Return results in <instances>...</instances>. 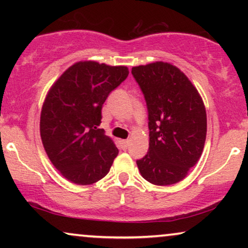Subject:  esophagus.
I'll return each mask as SVG.
<instances>
[{
    "label": "esophagus",
    "instance_id": "1",
    "mask_svg": "<svg viewBox=\"0 0 248 248\" xmlns=\"http://www.w3.org/2000/svg\"><path fill=\"white\" fill-rule=\"evenodd\" d=\"M121 144L124 149H127L128 144H130V141H128V140H121Z\"/></svg>",
    "mask_w": 248,
    "mask_h": 248
}]
</instances>
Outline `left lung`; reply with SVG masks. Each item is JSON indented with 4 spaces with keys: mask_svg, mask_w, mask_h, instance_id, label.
<instances>
[{
    "mask_svg": "<svg viewBox=\"0 0 248 248\" xmlns=\"http://www.w3.org/2000/svg\"><path fill=\"white\" fill-rule=\"evenodd\" d=\"M144 94L149 118V151L137 165L154 185L181 182L201 157L206 111L199 91L178 67L155 62L132 67Z\"/></svg>",
    "mask_w": 248,
    "mask_h": 248,
    "instance_id": "8db88e82",
    "label": "left lung"
}]
</instances>
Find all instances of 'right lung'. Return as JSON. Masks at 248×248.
<instances>
[{
	"instance_id": "1",
	"label": "right lung",
	"mask_w": 248,
	"mask_h": 248,
	"mask_svg": "<svg viewBox=\"0 0 248 248\" xmlns=\"http://www.w3.org/2000/svg\"><path fill=\"white\" fill-rule=\"evenodd\" d=\"M128 76L126 66L80 61L57 79L40 113V137L49 160L63 177L91 185L108 174L118 149L105 134L101 108Z\"/></svg>"
}]
</instances>
